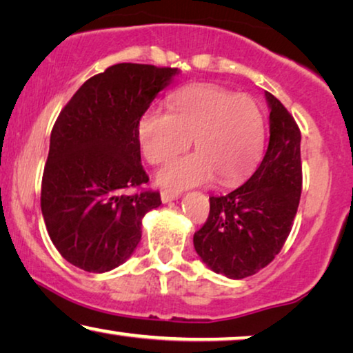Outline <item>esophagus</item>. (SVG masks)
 Masks as SVG:
<instances>
[{
  "instance_id": "esophagus-1",
  "label": "esophagus",
  "mask_w": 353,
  "mask_h": 353,
  "mask_svg": "<svg viewBox=\"0 0 353 353\" xmlns=\"http://www.w3.org/2000/svg\"><path fill=\"white\" fill-rule=\"evenodd\" d=\"M179 198L177 193H168V192H161V201L163 203H171L174 199Z\"/></svg>"
}]
</instances>
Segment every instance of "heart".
I'll return each instance as SVG.
<instances>
[{
    "mask_svg": "<svg viewBox=\"0 0 353 353\" xmlns=\"http://www.w3.org/2000/svg\"><path fill=\"white\" fill-rule=\"evenodd\" d=\"M171 112L150 109L141 117L138 139L144 159L161 165L190 145L196 152L166 165L157 176L160 187L182 192L219 177L223 185L243 181L259 165L265 122L249 97L219 87L193 85L171 97Z\"/></svg>",
    "mask_w": 353,
    "mask_h": 353,
    "instance_id": "1",
    "label": "heart"
}]
</instances>
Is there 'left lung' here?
Segmentation results:
<instances>
[{"instance_id": "obj_1", "label": "left lung", "mask_w": 353, "mask_h": 353, "mask_svg": "<svg viewBox=\"0 0 353 353\" xmlns=\"http://www.w3.org/2000/svg\"><path fill=\"white\" fill-rule=\"evenodd\" d=\"M270 143L244 185L210 196L206 223L193 245L209 270L244 279L270 265L292 231L301 196V133L290 112L271 93Z\"/></svg>"}]
</instances>
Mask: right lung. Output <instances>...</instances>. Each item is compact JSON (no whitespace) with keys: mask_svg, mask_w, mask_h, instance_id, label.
I'll list each match as a JSON object with an SVG mask.
<instances>
[{"mask_svg":"<svg viewBox=\"0 0 353 353\" xmlns=\"http://www.w3.org/2000/svg\"><path fill=\"white\" fill-rule=\"evenodd\" d=\"M177 68L109 66L82 83L57 119L41 187L47 233L60 255L88 272L125 263L160 193L126 190L149 182L141 165L139 120Z\"/></svg>","mask_w":353,"mask_h":353,"instance_id":"add662e5","label":"right lung"}]
</instances>
